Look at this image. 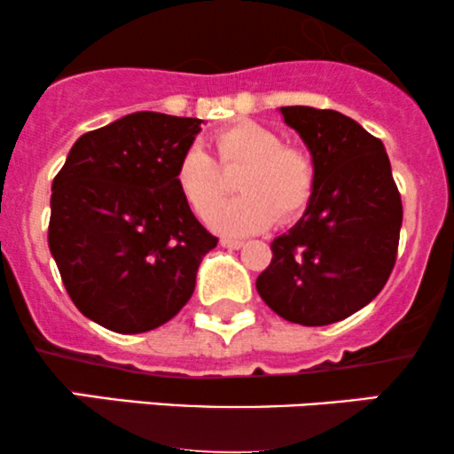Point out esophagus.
Wrapping results in <instances>:
<instances>
[{"label":"esophagus","instance_id":"34e87169","mask_svg":"<svg viewBox=\"0 0 454 454\" xmlns=\"http://www.w3.org/2000/svg\"><path fill=\"white\" fill-rule=\"evenodd\" d=\"M221 247L223 248H229V250H238L244 247L242 239H231V238H221Z\"/></svg>","mask_w":454,"mask_h":454}]
</instances>
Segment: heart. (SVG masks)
I'll return each mask as SVG.
<instances>
[{"label":"heart","mask_w":454,"mask_h":454,"mask_svg":"<svg viewBox=\"0 0 454 454\" xmlns=\"http://www.w3.org/2000/svg\"><path fill=\"white\" fill-rule=\"evenodd\" d=\"M218 164L237 176L238 200L215 209L224 196V181L215 159L201 146H191L176 165V184L197 216L227 236H248L270 227L274 218L286 223L310 201L317 168L301 146L282 144L278 131L254 121L221 129L215 136Z\"/></svg>","instance_id":"heart-1"}]
</instances>
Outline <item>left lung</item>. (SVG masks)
Segmentation results:
<instances>
[{
	"mask_svg": "<svg viewBox=\"0 0 454 454\" xmlns=\"http://www.w3.org/2000/svg\"><path fill=\"white\" fill-rule=\"evenodd\" d=\"M306 142L317 183L306 212L271 242L257 291L286 321L321 327L367 306L391 276L402 197L385 144L335 110L280 108Z\"/></svg>",
	"mask_w": 454,
	"mask_h": 454,
	"instance_id": "obj_1",
	"label": "left lung"
}]
</instances>
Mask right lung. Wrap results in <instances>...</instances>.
<instances>
[{"mask_svg":"<svg viewBox=\"0 0 454 454\" xmlns=\"http://www.w3.org/2000/svg\"><path fill=\"white\" fill-rule=\"evenodd\" d=\"M201 122L133 112L80 136L52 180L51 254L78 310L110 332L174 318L216 247L176 184Z\"/></svg>","mask_w":454,"mask_h":454,"instance_id":"1","label":"right lung"}]
</instances>
